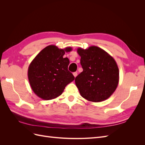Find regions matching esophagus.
I'll list each match as a JSON object with an SVG mask.
<instances>
[{
	"instance_id": "obj_1",
	"label": "esophagus",
	"mask_w": 145,
	"mask_h": 145,
	"mask_svg": "<svg viewBox=\"0 0 145 145\" xmlns=\"http://www.w3.org/2000/svg\"><path fill=\"white\" fill-rule=\"evenodd\" d=\"M73 75H74V77H77V72H74V73H73Z\"/></svg>"
}]
</instances>
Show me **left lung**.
I'll use <instances>...</instances> for the list:
<instances>
[{"label": "left lung", "mask_w": 145, "mask_h": 145, "mask_svg": "<svg viewBox=\"0 0 145 145\" xmlns=\"http://www.w3.org/2000/svg\"><path fill=\"white\" fill-rule=\"evenodd\" d=\"M83 71L75 78L82 97L93 102L106 100L114 93L119 82V71L115 60L98 46L78 48Z\"/></svg>", "instance_id": "left-lung-1"}]
</instances>
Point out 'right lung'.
<instances>
[{
  "label": "right lung",
  "instance_id": "right-lung-1",
  "mask_svg": "<svg viewBox=\"0 0 145 145\" xmlns=\"http://www.w3.org/2000/svg\"><path fill=\"white\" fill-rule=\"evenodd\" d=\"M72 48L59 49L49 45L35 57L29 65L28 77L34 93L43 100L54 99L62 94L66 86L74 80L68 70L69 60L63 57Z\"/></svg>",
  "mask_w": 145,
  "mask_h": 145
}]
</instances>
